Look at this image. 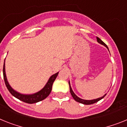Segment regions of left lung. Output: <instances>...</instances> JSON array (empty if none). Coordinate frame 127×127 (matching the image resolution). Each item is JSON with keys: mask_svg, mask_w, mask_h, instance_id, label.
Returning a JSON list of instances; mask_svg holds the SVG:
<instances>
[{"mask_svg": "<svg viewBox=\"0 0 127 127\" xmlns=\"http://www.w3.org/2000/svg\"><path fill=\"white\" fill-rule=\"evenodd\" d=\"M96 39H97V41H98V43H99L100 44H101V45H103V46H105V47H106L107 48L108 50H109V48H108L107 46L106 45V44L105 43H103V41H102L101 39L99 38V37H96ZM69 86H70V93H71V96H72V97L73 98V99H74L75 100L76 102H79V103H82V104H84V105H90V104H93V103H96V102H98L99 100H102L103 98H104V96L105 95H106V94H105L102 97H100V98H98L96 99H93V100H84V99H82L80 98H79V97L77 96V95H76L74 93V92L73 91L72 89H71V86H70V81H69Z\"/></svg>", "mask_w": 127, "mask_h": 127, "instance_id": "left-lung-1", "label": "left lung"}]
</instances>
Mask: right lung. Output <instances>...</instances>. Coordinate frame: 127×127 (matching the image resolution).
Returning <instances> with one entry per match:
<instances>
[{
  "label": "right lung",
  "instance_id": "right-lung-1",
  "mask_svg": "<svg viewBox=\"0 0 127 127\" xmlns=\"http://www.w3.org/2000/svg\"><path fill=\"white\" fill-rule=\"evenodd\" d=\"M58 73H59V72H57L56 73H55V74L52 75L49 78L48 82L45 84V86L43 88V89H41L38 92L35 93L34 94L24 95L22 94V93H20L15 91V90H13V88H11V86L9 85V84L8 81H7V77H6V74H5V61H4V66H3V75H4V82H5V86L7 87V90H9V91L10 92V93L13 96H15V98H18V100L27 103H37V102H40L41 100L46 98L50 95V92H51L52 84L54 83V80H56Z\"/></svg>",
  "mask_w": 127,
  "mask_h": 127
}]
</instances>
